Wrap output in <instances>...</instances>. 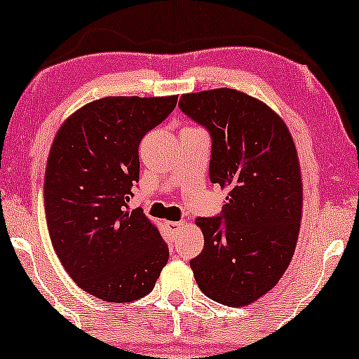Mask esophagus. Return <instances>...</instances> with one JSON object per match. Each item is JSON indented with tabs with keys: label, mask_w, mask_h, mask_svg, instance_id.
I'll return each mask as SVG.
<instances>
[{
	"label": "esophagus",
	"mask_w": 359,
	"mask_h": 359,
	"mask_svg": "<svg viewBox=\"0 0 359 359\" xmlns=\"http://www.w3.org/2000/svg\"><path fill=\"white\" fill-rule=\"evenodd\" d=\"M168 228L170 232H172V234H177V232H180L185 228V221H169Z\"/></svg>",
	"instance_id": "obj_1"
}]
</instances>
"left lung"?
<instances>
[{
  "label": "left lung",
  "mask_w": 359,
  "mask_h": 359,
  "mask_svg": "<svg viewBox=\"0 0 359 359\" xmlns=\"http://www.w3.org/2000/svg\"><path fill=\"white\" fill-rule=\"evenodd\" d=\"M179 107L211 135L210 180L228 190L223 215L196 218L205 245L190 260L196 285L219 304L266 294L290 265L302 218L296 144L275 110L241 90L182 94Z\"/></svg>",
  "instance_id": "8db88e82"
}]
</instances>
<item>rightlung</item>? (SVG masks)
I'll use <instances>...</instances> for the list:
<instances>
[{
    "label": "right lung",
    "mask_w": 359,
    "mask_h": 359,
    "mask_svg": "<svg viewBox=\"0 0 359 359\" xmlns=\"http://www.w3.org/2000/svg\"><path fill=\"white\" fill-rule=\"evenodd\" d=\"M175 104L177 95L102 97L55 135L43 179L50 239L73 281L102 301L146 296L169 260L158 228L128 201L140 179V141Z\"/></svg>",
    "instance_id": "1"
}]
</instances>
